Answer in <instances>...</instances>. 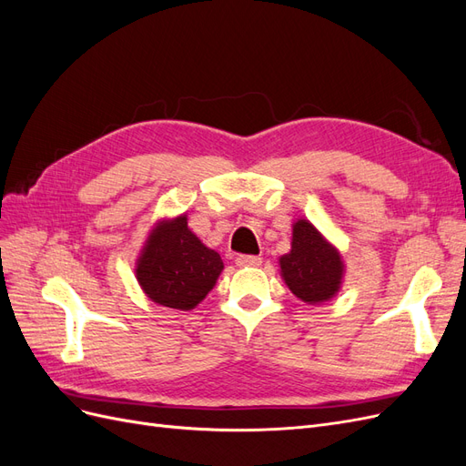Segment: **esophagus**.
<instances>
[{"mask_svg":"<svg viewBox=\"0 0 466 466\" xmlns=\"http://www.w3.org/2000/svg\"><path fill=\"white\" fill-rule=\"evenodd\" d=\"M235 262L238 268H255V266L262 264V258L255 257V255H241V257H237Z\"/></svg>","mask_w":466,"mask_h":466,"instance_id":"obj_1","label":"esophagus"}]
</instances>
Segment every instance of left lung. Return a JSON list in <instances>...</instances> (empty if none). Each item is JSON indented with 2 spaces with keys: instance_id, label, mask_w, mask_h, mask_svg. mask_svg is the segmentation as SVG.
<instances>
[{
  "instance_id": "left-lung-1",
  "label": "left lung",
  "mask_w": 466,
  "mask_h": 466,
  "mask_svg": "<svg viewBox=\"0 0 466 466\" xmlns=\"http://www.w3.org/2000/svg\"><path fill=\"white\" fill-rule=\"evenodd\" d=\"M279 274L295 298L319 305L340 291L344 262L311 221L298 219L293 223L291 250L279 258Z\"/></svg>"
}]
</instances>
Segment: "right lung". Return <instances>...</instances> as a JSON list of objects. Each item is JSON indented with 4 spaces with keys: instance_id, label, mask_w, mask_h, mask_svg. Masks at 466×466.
I'll return each mask as SVG.
<instances>
[{
    "instance_id": "1",
    "label": "right lung",
    "mask_w": 466,
    "mask_h": 466,
    "mask_svg": "<svg viewBox=\"0 0 466 466\" xmlns=\"http://www.w3.org/2000/svg\"><path fill=\"white\" fill-rule=\"evenodd\" d=\"M221 270V257L188 229L185 214L155 225L136 262V278L147 298L180 311L198 305Z\"/></svg>"
}]
</instances>
